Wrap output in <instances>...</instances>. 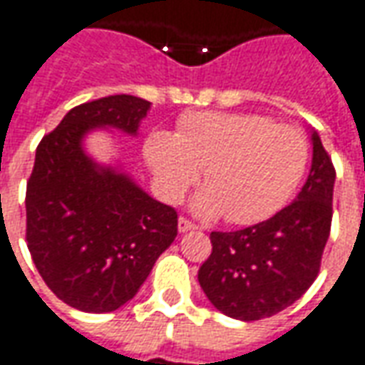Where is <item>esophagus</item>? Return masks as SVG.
Returning a JSON list of instances; mask_svg holds the SVG:
<instances>
[{"label": "esophagus", "instance_id": "obj_1", "mask_svg": "<svg viewBox=\"0 0 365 365\" xmlns=\"http://www.w3.org/2000/svg\"><path fill=\"white\" fill-rule=\"evenodd\" d=\"M195 228H197V226H195L190 218L180 216V220H178V230H180V232H187V230H195Z\"/></svg>", "mask_w": 365, "mask_h": 365}]
</instances>
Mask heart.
I'll return each mask as SVG.
<instances>
[{"label": "heart", "instance_id": "heart-1", "mask_svg": "<svg viewBox=\"0 0 365 365\" xmlns=\"http://www.w3.org/2000/svg\"><path fill=\"white\" fill-rule=\"evenodd\" d=\"M145 155L161 194L180 200L204 168L200 216L240 226L274 216L295 195L309 165V141L293 125L255 113H187L178 131H153Z\"/></svg>", "mask_w": 365, "mask_h": 365}]
</instances>
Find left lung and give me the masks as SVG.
<instances>
[{
	"instance_id": "8db88e82",
	"label": "left lung",
	"mask_w": 365,
	"mask_h": 365,
	"mask_svg": "<svg viewBox=\"0 0 365 365\" xmlns=\"http://www.w3.org/2000/svg\"><path fill=\"white\" fill-rule=\"evenodd\" d=\"M331 158L313 133V163L301 194L272 218L234 232H212L197 281L214 307L240 321L272 317L317 279L331 232Z\"/></svg>"
}]
</instances>
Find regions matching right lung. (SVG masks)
<instances>
[{
	"label": "right lung",
	"mask_w": 365,
	"mask_h": 365,
	"mask_svg": "<svg viewBox=\"0 0 365 365\" xmlns=\"http://www.w3.org/2000/svg\"><path fill=\"white\" fill-rule=\"evenodd\" d=\"M149 101L113 95L78 105L42 137L26 187V242L48 289L66 305L108 313L137 295L178 236L161 204L84 155L82 135L108 125L137 133Z\"/></svg>",
	"instance_id": "right-lung-1"
}]
</instances>
